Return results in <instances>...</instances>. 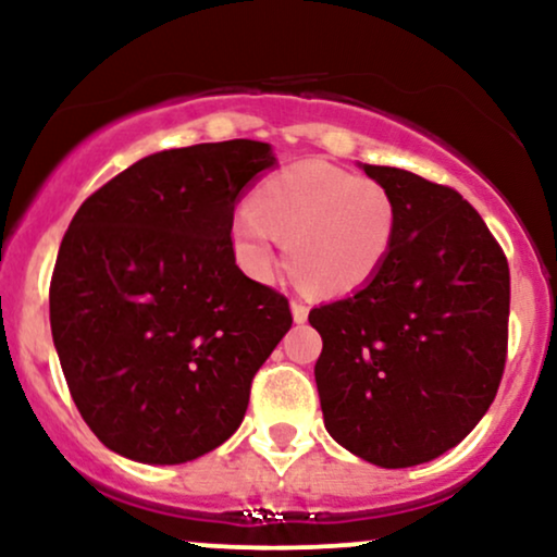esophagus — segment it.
<instances>
[{
	"label": "esophagus",
	"mask_w": 557,
	"mask_h": 557,
	"mask_svg": "<svg viewBox=\"0 0 557 557\" xmlns=\"http://www.w3.org/2000/svg\"><path fill=\"white\" fill-rule=\"evenodd\" d=\"M290 309H293V319H296L298 324H304L306 319H309V306H306V304H300V300H293V304H290Z\"/></svg>",
	"instance_id": "obj_1"
}]
</instances>
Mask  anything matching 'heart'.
Listing matches in <instances>:
<instances>
[{"label": "heart", "mask_w": 557, "mask_h": 557, "mask_svg": "<svg viewBox=\"0 0 557 557\" xmlns=\"http://www.w3.org/2000/svg\"><path fill=\"white\" fill-rule=\"evenodd\" d=\"M306 287L345 296L374 280L395 238V201L372 177L319 159L274 172L230 227L235 261L257 280L274 270V246Z\"/></svg>", "instance_id": "obj_1"}]
</instances>
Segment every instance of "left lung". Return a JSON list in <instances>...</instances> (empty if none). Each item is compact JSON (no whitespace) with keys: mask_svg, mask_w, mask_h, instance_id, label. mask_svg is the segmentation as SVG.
Segmentation results:
<instances>
[{"mask_svg":"<svg viewBox=\"0 0 557 557\" xmlns=\"http://www.w3.org/2000/svg\"><path fill=\"white\" fill-rule=\"evenodd\" d=\"M395 201L385 264L354 296L311 309L324 426L382 469L426 463L487 413L508 354L510 272L458 190L363 164Z\"/></svg>","mask_w":557,"mask_h":557,"instance_id":"8db88e82","label":"left lung"}]
</instances>
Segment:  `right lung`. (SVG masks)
Segmentation results:
<instances>
[{
	"mask_svg": "<svg viewBox=\"0 0 557 557\" xmlns=\"http://www.w3.org/2000/svg\"><path fill=\"white\" fill-rule=\"evenodd\" d=\"M274 164L248 138L157 151L70 222L49 285L54 348L83 421L120 456L194 461L246 417L293 317L283 293L238 270L230 227Z\"/></svg>",
	"mask_w": 557,
	"mask_h": 557,
	"instance_id": "1",
	"label": "right lung"
}]
</instances>
